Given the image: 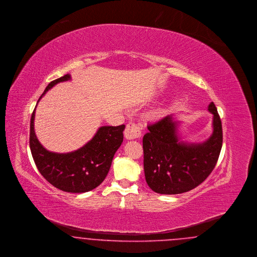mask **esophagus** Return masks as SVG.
<instances>
[{
	"mask_svg": "<svg viewBox=\"0 0 257 257\" xmlns=\"http://www.w3.org/2000/svg\"><path fill=\"white\" fill-rule=\"evenodd\" d=\"M142 135V131L140 126L135 122H129L126 125V128L124 130V136L127 140H134L138 139Z\"/></svg>",
	"mask_w": 257,
	"mask_h": 257,
	"instance_id": "1",
	"label": "esophagus"
}]
</instances>
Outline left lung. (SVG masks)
I'll use <instances>...</instances> for the list:
<instances>
[{"instance_id":"8db88e82","label":"left lung","mask_w":257,"mask_h":257,"mask_svg":"<svg viewBox=\"0 0 257 257\" xmlns=\"http://www.w3.org/2000/svg\"><path fill=\"white\" fill-rule=\"evenodd\" d=\"M212 134L204 143L180 141L179 122L168 115L153 124L143 139L145 177L151 189L160 194H180L195 188L214 169L222 147V126L211 102Z\"/></svg>"}]
</instances>
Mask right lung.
Masks as SVG:
<instances>
[{
	"label": "right lung",
	"instance_id": "1",
	"mask_svg": "<svg viewBox=\"0 0 257 257\" xmlns=\"http://www.w3.org/2000/svg\"><path fill=\"white\" fill-rule=\"evenodd\" d=\"M70 79L71 76L68 74L51 81L39 101L55 84ZM35 110L36 107L31 117L30 149L42 176L56 188L71 193L87 192L100 185L123 142L125 125L102 126L92 140L77 151L56 153L46 150L37 139L34 129Z\"/></svg>",
	"mask_w": 257,
	"mask_h": 257
}]
</instances>
